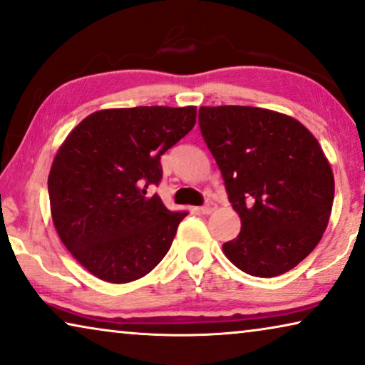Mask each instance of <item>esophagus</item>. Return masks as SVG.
<instances>
[{
    "label": "esophagus",
    "mask_w": 365,
    "mask_h": 365,
    "mask_svg": "<svg viewBox=\"0 0 365 365\" xmlns=\"http://www.w3.org/2000/svg\"><path fill=\"white\" fill-rule=\"evenodd\" d=\"M215 207H217V205H215V204L212 202V200H207V202H205L204 205H200L199 210H200V212H202V214H210V212H214Z\"/></svg>",
    "instance_id": "esophagus-1"
}]
</instances>
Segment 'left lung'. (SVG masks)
<instances>
[{
  "label": "left lung",
  "instance_id": "1",
  "mask_svg": "<svg viewBox=\"0 0 365 365\" xmlns=\"http://www.w3.org/2000/svg\"><path fill=\"white\" fill-rule=\"evenodd\" d=\"M199 126L242 222L225 257L252 277L292 270L319 244L334 200L318 140L293 117L240 105L200 107Z\"/></svg>",
  "mask_w": 365,
  "mask_h": 365
}]
</instances>
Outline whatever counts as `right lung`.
Masks as SVG:
<instances>
[{"label": "right lung", "instance_id": "add662e5", "mask_svg": "<svg viewBox=\"0 0 365 365\" xmlns=\"http://www.w3.org/2000/svg\"><path fill=\"white\" fill-rule=\"evenodd\" d=\"M195 107L98 110L83 118L52 163V222L72 257L108 283L150 273L187 212L146 195L163 178L161 156L195 125Z\"/></svg>", "mask_w": 365, "mask_h": 365}]
</instances>
